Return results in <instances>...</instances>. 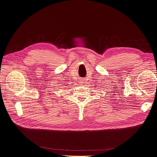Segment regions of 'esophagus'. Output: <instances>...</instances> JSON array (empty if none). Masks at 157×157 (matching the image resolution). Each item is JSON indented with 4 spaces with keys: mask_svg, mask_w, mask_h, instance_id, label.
Masks as SVG:
<instances>
[{
    "mask_svg": "<svg viewBox=\"0 0 157 157\" xmlns=\"http://www.w3.org/2000/svg\"><path fill=\"white\" fill-rule=\"evenodd\" d=\"M83 82H84L83 81V80H81V81L79 82V83H83Z\"/></svg>",
    "mask_w": 157,
    "mask_h": 157,
    "instance_id": "obj_1",
    "label": "esophagus"
}]
</instances>
